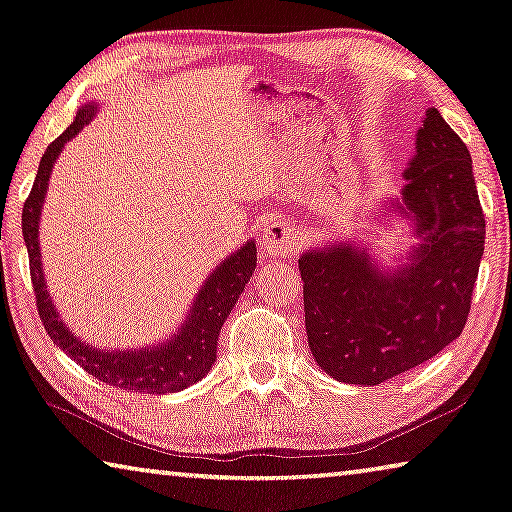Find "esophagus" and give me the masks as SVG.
Returning a JSON list of instances; mask_svg holds the SVG:
<instances>
[{"label":"esophagus","instance_id":"34e87169","mask_svg":"<svg viewBox=\"0 0 512 512\" xmlns=\"http://www.w3.org/2000/svg\"><path fill=\"white\" fill-rule=\"evenodd\" d=\"M298 232L282 218H271L264 225L262 237H259V248L264 257H287L294 255L298 248Z\"/></svg>","mask_w":512,"mask_h":512}]
</instances>
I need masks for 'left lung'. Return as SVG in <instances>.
<instances>
[{"label":"left lung","mask_w":512,"mask_h":512,"mask_svg":"<svg viewBox=\"0 0 512 512\" xmlns=\"http://www.w3.org/2000/svg\"><path fill=\"white\" fill-rule=\"evenodd\" d=\"M389 214L412 221L408 262L380 271L367 248L335 243L298 259L307 344L339 383L380 385L460 337L485 248L472 157L428 109Z\"/></svg>","instance_id":"obj_1"}]
</instances>
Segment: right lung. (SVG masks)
Masks as SVG:
<instances>
[{"instance_id": "right-lung-1", "label": "right lung", "mask_w": 512, "mask_h": 512, "mask_svg": "<svg viewBox=\"0 0 512 512\" xmlns=\"http://www.w3.org/2000/svg\"><path fill=\"white\" fill-rule=\"evenodd\" d=\"M95 113V102L84 104L66 132L47 145L43 159H40L34 186H31V193L22 209V237L24 243H27L31 285H34L40 321H43L52 342L61 351H66V355H70L81 369L91 373L97 380H102V383L148 394L180 392V389L198 383L216 362V346L223 323L230 316L234 303L239 300L243 287L248 285V280L255 273V241L250 239L243 243L237 253L223 259L218 269L209 273L198 296L193 298L186 321L164 344L134 348V351H123V348L120 351H107V348L81 342L75 332L68 330L66 323L59 319V312H56L50 291H47L43 262H40L38 225L47 193V182H50L56 157L61 154L63 145L75 139L84 125L91 123Z\"/></svg>"}]
</instances>
